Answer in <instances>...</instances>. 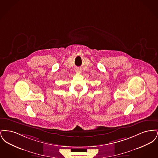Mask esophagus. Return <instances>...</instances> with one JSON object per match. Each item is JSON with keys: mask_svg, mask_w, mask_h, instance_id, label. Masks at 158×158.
Wrapping results in <instances>:
<instances>
[{"mask_svg": "<svg viewBox=\"0 0 158 158\" xmlns=\"http://www.w3.org/2000/svg\"><path fill=\"white\" fill-rule=\"evenodd\" d=\"M76 71L77 72H81V69H80V68H77L76 70Z\"/></svg>", "mask_w": 158, "mask_h": 158, "instance_id": "1", "label": "esophagus"}]
</instances>
